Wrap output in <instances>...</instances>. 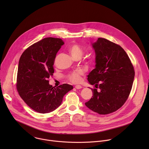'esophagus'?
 Wrapping results in <instances>:
<instances>
[{"label": "esophagus", "instance_id": "34e87169", "mask_svg": "<svg viewBox=\"0 0 149 149\" xmlns=\"http://www.w3.org/2000/svg\"><path fill=\"white\" fill-rule=\"evenodd\" d=\"M75 88L77 90H79V89H81L82 88V87L80 86V85H77V86H75Z\"/></svg>", "mask_w": 149, "mask_h": 149}]
</instances>
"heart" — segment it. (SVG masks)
Listing matches in <instances>:
<instances>
[{
	"instance_id": "obj_1",
	"label": "heart",
	"mask_w": 149,
	"mask_h": 149,
	"mask_svg": "<svg viewBox=\"0 0 149 149\" xmlns=\"http://www.w3.org/2000/svg\"><path fill=\"white\" fill-rule=\"evenodd\" d=\"M68 51L71 54L72 57L77 56H81L82 54V50L81 48L77 44H72L68 48ZM83 74V72L81 70H78L72 72L69 75L70 80L74 82L77 83L81 81V76Z\"/></svg>"
}]
</instances>
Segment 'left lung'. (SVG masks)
<instances>
[{
    "instance_id": "8db88e82",
    "label": "left lung",
    "mask_w": 149,
    "mask_h": 149,
    "mask_svg": "<svg viewBox=\"0 0 149 149\" xmlns=\"http://www.w3.org/2000/svg\"><path fill=\"white\" fill-rule=\"evenodd\" d=\"M91 45L96 64L87 79L91 85H99L100 91L91 89L93 96L85 104L95 113L107 114L119 109L128 98L135 72L129 57L120 45L101 38Z\"/></svg>"
}]
</instances>
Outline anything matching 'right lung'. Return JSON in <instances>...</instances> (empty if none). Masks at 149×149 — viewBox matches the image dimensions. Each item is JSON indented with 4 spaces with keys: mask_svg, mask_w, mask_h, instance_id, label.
Wrapping results in <instances>:
<instances>
[{
    "mask_svg": "<svg viewBox=\"0 0 149 149\" xmlns=\"http://www.w3.org/2000/svg\"><path fill=\"white\" fill-rule=\"evenodd\" d=\"M63 44L61 39L46 38L28 48L20 58L17 91L29 107L39 113L56 109L63 96L73 89L72 86L67 84L53 87L48 80L53 75L56 55Z\"/></svg>",
    "mask_w": 149,
    "mask_h": 149,
    "instance_id": "right-lung-1",
    "label": "right lung"
}]
</instances>
